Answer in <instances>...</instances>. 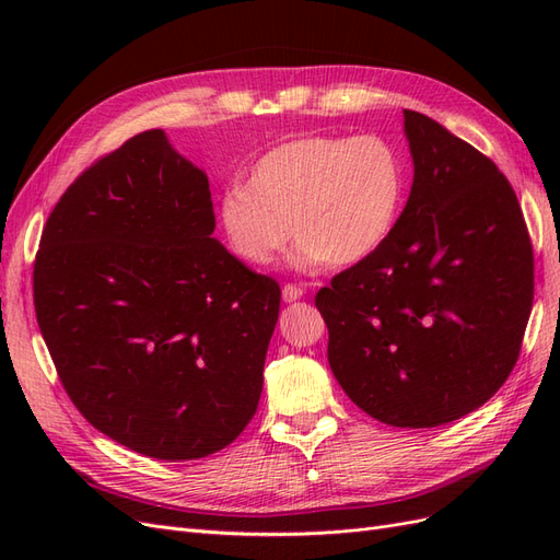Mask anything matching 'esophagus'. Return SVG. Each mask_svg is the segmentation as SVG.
Returning a JSON list of instances; mask_svg holds the SVG:
<instances>
[{
  "label": "esophagus",
  "mask_w": 560,
  "mask_h": 560,
  "mask_svg": "<svg viewBox=\"0 0 560 560\" xmlns=\"http://www.w3.org/2000/svg\"><path fill=\"white\" fill-rule=\"evenodd\" d=\"M303 287L301 284H294V282H287L284 287H282V299L287 301V303H292V301H299L301 296H303Z\"/></svg>",
  "instance_id": "34e87169"
}]
</instances>
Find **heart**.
Here are the masks:
<instances>
[{
	"mask_svg": "<svg viewBox=\"0 0 560 560\" xmlns=\"http://www.w3.org/2000/svg\"><path fill=\"white\" fill-rule=\"evenodd\" d=\"M406 198V165L378 135H301L270 147L247 184L226 186L219 224L235 257L278 259L294 235L301 268L354 266L393 235Z\"/></svg>",
	"mask_w": 560,
	"mask_h": 560,
	"instance_id": "obj_1",
	"label": "heart"
}]
</instances>
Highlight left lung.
I'll use <instances>...</instances> for the list:
<instances>
[{"label": "left lung", "mask_w": 560, "mask_h": 560, "mask_svg": "<svg viewBox=\"0 0 560 560\" xmlns=\"http://www.w3.org/2000/svg\"><path fill=\"white\" fill-rule=\"evenodd\" d=\"M413 186L389 241L322 287L336 381L364 413L436 428L510 378L535 292L530 233L498 165L404 109Z\"/></svg>", "instance_id": "1"}]
</instances>
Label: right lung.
I'll return each mask as SVG.
<instances>
[{
  "label": "right lung",
  "mask_w": 560,
  "mask_h": 560,
  "mask_svg": "<svg viewBox=\"0 0 560 560\" xmlns=\"http://www.w3.org/2000/svg\"><path fill=\"white\" fill-rule=\"evenodd\" d=\"M208 177L144 130L60 196L32 292L79 413L159 460L222 451L252 420L280 284L212 238Z\"/></svg>",
  "instance_id": "1"
}]
</instances>
